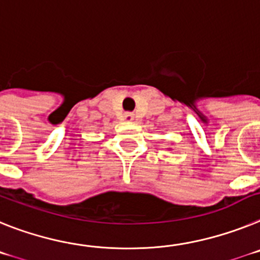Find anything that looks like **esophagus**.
<instances>
[{"label": "esophagus", "instance_id": "obj_1", "mask_svg": "<svg viewBox=\"0 0 260 260\" xmlns=\"http://www.w3.org/2000/svg\"><path fill=\"white\" fill-rule=\"evenodd\" d=\"M124 120H125V121L133 120V114H132V112H125V114H124Z\"/></svg>", "mask_w": 260, "mask_h": 260}]
</instances>
